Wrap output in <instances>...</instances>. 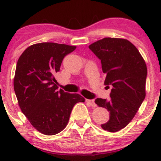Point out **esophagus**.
I'll return each instance as SVG.
<instances>
[{
    "label": "esophagus",
    "mask_w": 161,
    "mask_h": 161,
    "mask_svg": "<svg viewBox=\"0 0 161 161\" xmlns=\"http://www.w3.org/2000/svg\"><path fill=\"white\" fill-rule=\"evenodd\" d=\"M86 103H88V104H90V106L96 107V103L95 102H94V100H89V99H86Z\"/></svg>",
    "instance_id": "esophagus-1"
}]
</instances>
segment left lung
<instances>
[{
  "mask_svg": "<svg viewBox=\"0 0 161 161\" xmlns=\"http://www.w3.org/2000/svg\"><path fill=\"white\" fill-rule=\"evenodd\" d=\"M89 48L101 61L104 84L112 86L111 100H95L110 113V119L101 127L116 132L132 120L145 99L147 65L137 48L125 39L107 37Z\"/></svg>",
  "mask_w": 161,
  "mask_h": 161,
  "instance_id": "left-lung-1",
  "label": "left lung"
}]
</instances>
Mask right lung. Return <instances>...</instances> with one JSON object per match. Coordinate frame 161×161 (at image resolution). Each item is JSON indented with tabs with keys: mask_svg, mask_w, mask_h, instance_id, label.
<instances>
[{
	"mask_svg": "<svg viewBox=\"0 0 161 161\" xmlns=\"http://www.w3.org/2000/svg\"><path fill=\"white\" fill-rule=\"evenodd\" d=\"M76 47L40 43L29 47L18 60L14 90L21 111L32 126L47 136L67 125L75 104L85 99L78 93L58 90L54 78L61 62Z\"/></svg>",
	"mask_w": 161,
	"mask_h": 161,
	"instance_id": "add662e5",
	"label": "right lung"
}]
</instances>
